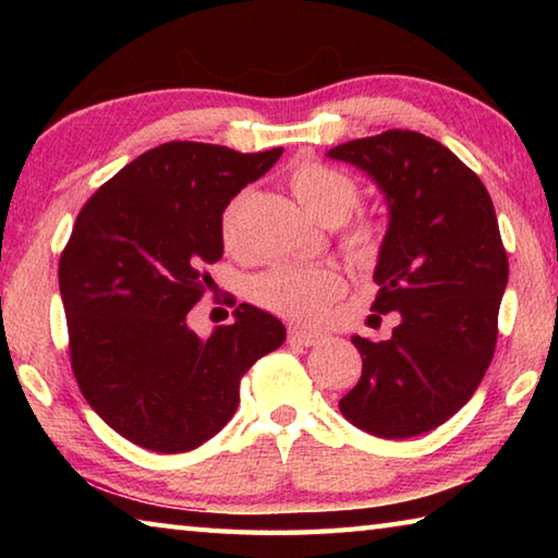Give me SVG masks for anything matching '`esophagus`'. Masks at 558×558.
<instances>
[{"label":"esophagus","instance_id":"obj_1","mask_svg":"<svg viewBox=\"0 0 558 558\" xmlns=\"http://www.w3.org/2000/svg\"><path fill=\"white\" fill-rule=\"evenodd\" d=\"M288 342L290 344H302V347H315L323 342V335L315 332V329H302V327H292L288 332Z\"/></svg>","mask_w":558,"mask_h":558}]
</instances>
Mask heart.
Instances as JSON below:
<instances>
[{
  "label": "heart",
  "instance_id": "heart-1",
  "mask_svg": "<svg viewBox=\"0 0 558 558\" xmlns=\"http://www.w3.org/2000/svg\"><path fill=\"white\" fill-rule=\"evenodd\" d=\"M290 189L298 202L323 223L344 221L359 202V184L354 177L317 159L300 162L290 172ZM245 192L235 194L221 214V243L226 251H243L241 216ZM379 245V229L374 221H356L344 233V248L356 260H369ZM344 292V278L332 266H305V263H276L248 282V298L268 313L315 323L327 307Z\"/></svg>",
  "mask_w": 558,
  "mask_h": 558
}]
</instances>
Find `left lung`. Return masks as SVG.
<instances>
[{"instance_id":"1","label":"left lung","mask_w":558,"mask_h":558,"mask_svg":"<svg viewBox=\"0 0 558 558\" xmlns=\"http://www.w3.org/2000/svg\"><path fill=\"white\" fill-rule=\"evenodd\" d=\"M327 155L364 169L389 202L372 310L401 315L386 342L352 337L362 379L339 411L372 436H421L470 401L493 362L509 276L495 206L480 177L421 132L386 130Z\"/></svg>"}]
</instances>
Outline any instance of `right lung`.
Masks as SVG:
<instances>
[{"label": "right lung", "instance_id": "1", "mask_svg": "<svg viewBox=\"0 0 558 558\" xmlns=\"http://www.w3.org/2000/svg\"><path fill=\"white\" fill-rule=\"evenodd\" d=\"M280 155L174 140L122 167L75 219L59 260L71 369L90 409L140 448L214 438L243 374L286 342L280 319L245 302L206 339L186 325L204 268L223 256L226 204Z\"/></svg>", "mask_w": 558, "mask_h": 558}]
</instances>
